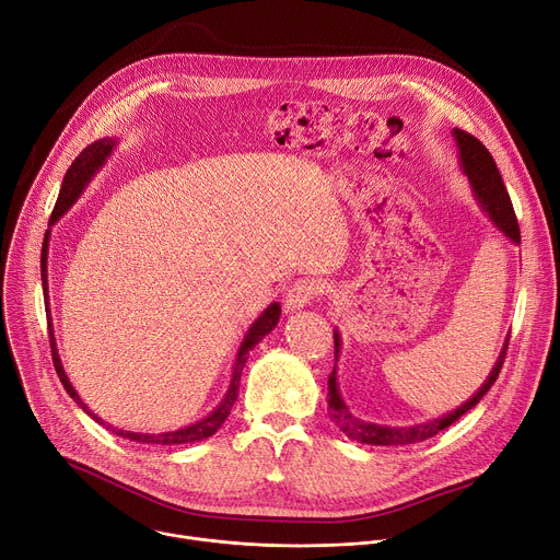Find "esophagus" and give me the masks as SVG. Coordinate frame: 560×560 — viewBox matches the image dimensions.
Wrapping results in <instances>:
<instances>
[{"label": "esophagus", "instance_id": "obj_1", "mask_svg": "<svg viewBox=\"0 0 560 560\" xmlns=\"http://www.w3.org/2000/svg\"><path fill=\"white\" fill-rule=\"evenodd\" d=\"M322 290H319V283L315 281V279H300V281H294L290 288H288V292H285V300H283V308L288 311V313H296V311H302L304 306H308L315 296L319 294Z\"/></svg>", "mask_w": 560, "mask_h": 560}]
</instances>
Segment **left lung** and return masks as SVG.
<instances>
[{"mask_svg":"<svg viewBox=\"0 0 560 560\" xmlns=\"http://www.w3.org/2000/svg\"><path fill=\"white\" fill-rule=\"evenodd\" d=\"M457 148H459V162H462V171L466 173L470 186H472V194L479 202V207L487 211V215L491 218L493 225L513 243H520V228H517V218L511 205V198L504 189V182L502 175L495 166V160L491 158V153L487 151V145H483L477 137L455 128L453 130ZM332 340H335V362H338L340 355V332L332 330ZM506 347H509V338L502 347V353L495 362V366L491 369L489 378L483 381V385L472 394V398H468L462 407L453 409V412L443 415L439 419H432L428 423H419V425H409V428H392V425H378V423H366L360 421L358 417H353L349 412V407L345 405L340 389H338V378H335V366H332V374L328 376V407H330V421H335L349 439L360 441V443H369V445H407V443H419L425 441L434 434H439L441 430H445L448 425H453L459 417H464L468 409H472L483 394H487L493 383L500 376V369L506 355Z\"/></svg>","mask_w":560,"mask_h":560,"instance_id":"8db88e82","label":"left lung"}]
</instances>
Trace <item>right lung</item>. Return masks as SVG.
I'll use <instances>...</instances> for the list:
<instances>
[{
    "label": "right lung",
    "mask_w": 560,
    "mask_h": 560,
    "mask_svg": "<svg viewBox=\"0 0 560 560\" xmlns=\"http://www.w3.org/2000/svg\"><path fill=\"white\" fill-rule=\"evenodd\" d=\"M117 145V139H98L94 141L92 145H88L85 151L71 162V166L67 168L65 173V179H62V186H60V194H58V200H56V207L51 211V225L54 222H58L60 215H65V211H69V207L77 202L83 194L85 186L90 184V179L96 175V171L105 164V160L109 158L112 148ZM47 252H49V230L45 234V243H43V256H40V270H43V288H45V300H47V311H49V283H47ZM279 315H281V306L275 302L270 304L264 313H260V317L249 326L245 340L241 342V349H238V355H236V364H234V374H232V383H230V389L225 394V398L220 400V405L213 409V412L209 417H205L202 421L194 423V425H186L182 430H175V432H162V434H143V432H130V430H117L112 428L107 423H103V419H98L94 412H90V407L81 400V396L77 394V389L71 387L65 369H62V362H60V355H58V349H56V340L51 335V358H54V366L58 371V378L62 383V387L67 389V394L77 400L81 405L83 412H88L96 423H101L103 428L112 430L115 434L124 436V439H130V441H137V443H155V445H182V443H194V441H202L211 434H215V430L225 423V419L230 417L232 407L236 402V396H238V383H241V371L247 362V355L249 351L266 338V335L277 326L279 322ZM49 326H51V317H49Z\"/></svg>",
    "instance_id": "1"
}]
</instances>
